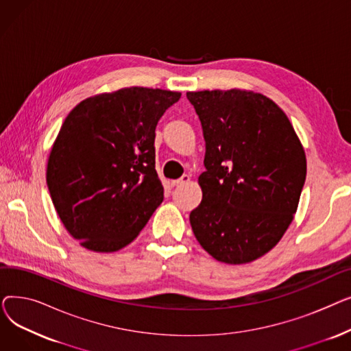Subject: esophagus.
Returning a JSON list of instances; mask_svg holds the SVG:
<instances>
[{
  "mask_svg": "<svg viewBox=\"0 0 351 351\" xmlns=\"http://www.w3.org/2000/svg\"><path fill=\"white\" fill-rule=\"evenodd\" d=\"M191 182V176L189 175H183L180 179L178 180H172L171 185L172 186H182V185H186V183Z\"/></svg>",
  "mask_w": 351,
  "mask_h": 351,
  "instance_id": "34e87169",
  "label": "esophagus"
}]
</instances>
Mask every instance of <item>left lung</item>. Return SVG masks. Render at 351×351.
I'll list each match as a JSON object with an SVG mask.
<instances>
[{
    "mask_svg": "<svg viewBox=\"0 0 351 351\" xmlns=\"http://www.w3.org/2000/svg\"><path fill=\"white\" fill-rule=\"evenodd\" d=\"M186 97L206 142L192 230L216 261L250 263L279 243L298 210L304 147L283 110L259 92L233 88Z\"/></svg>",
    "mask_w": 351,
    "mask_h": 351,
    "instance_id": "8db88e82",
    "label": "left lung"
}]
</instances>
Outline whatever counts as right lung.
I'll return each mask as SVG.
<instances>
[{"instance_id": "1", "label": "right lung", "mask_w": 351, "mask_h": 351, "mask_svg": "<svg viewBox=\"0 0 351 351\" xmlns=\"http://www.w3.org/2000/svg\"><path fill=\"white\" fill-rule=\"evenodd\" d=\"M180 92L121 88L81 101L65 118L47 165V185L68 233L88 250L131 243L163 200L155 129Z\"/></svg>"}]
</instances>
